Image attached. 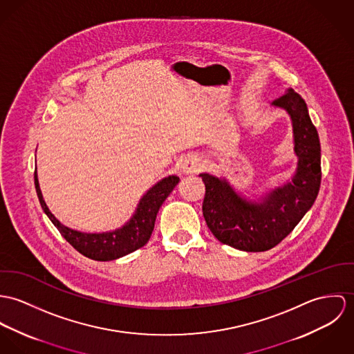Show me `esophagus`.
<instances>
[{
  "mask_svg": "<svg viewBox=\"0 0 354 354\" xmlns=\"http://www.w3.org/2000/svg\"><path fill=\"white\" fill-rule=\"evenodd\" d=\"M201 162L196 156H190V158H186L182 165H180V171L185 174V175H193L201 171Z\"/></svg>",
  "mask_w": 354,
  "mask_h": 354,
  "instance_id": "obj_1",
  "label": "esophagus"
}]
</instances>
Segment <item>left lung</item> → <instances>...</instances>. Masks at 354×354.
I'll return each instance as SVG.
<instances>
[{
    "mask_svg": "<svg viewBox=\"0 0 354 354\" xmlns=\"http://www.w3.org/2000/svg\"><path fill=\"white\" fill-rule=\"evenodd\" d=\"M272 106L285 110L292 120L297 167L290 180L252 199L236 192L223 176L199 174L209 230L221 243L247 252L270 250L289 235L313 207L320 189V142L304 99L288 88Z\"/></svg>",
    "mask_w": 354,
    "mask_h": 354,
    "instance_id": "8db88e82",
    "label": "left lung"
}]
</instances>
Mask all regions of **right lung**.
Wrapping results in <instances>:
<instances>
[{
    "label": "right lung",
    "instance_id": "1",
    "mask_svg": "<svg viewBox=\"0 0 354 354\" xmlns=\"http://www.w3.org/2000/svg\"><path fill=\"white\" fill-rule=\"evenodd\" d=\"M34 179L40 206L47 217L51 220V223L61 232V235L84 257L102 262L122 258L148 243L155 228V221L160 206L179 183V178L176 175H168L162 178L141 196L133 216L122 227L107 232L86 234L72 230L61 224L55 218L41 196L37 169L34 174Z\"/></svg>",
    "mask_w": 354,
    "mask_h": 354
}]
</instances>
